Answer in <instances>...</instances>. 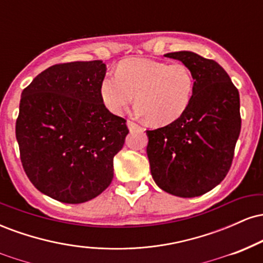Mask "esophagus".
<instances>
[{
  "instance_id": "obj_1",
  "label": "esophagus",
  "mask_w": 263,
  "mask_h": 263,
  "mask_svg": "<svg viewBox=\"0 0 263 263\" xmlns=\"http://www.w3.org/2000/svg\"><path fill=\"white\" fill-rule=\"evenodd\" d=\"M127 126H128V128H129V131H137V129H140L141 128V126L140 125H137V123L136 122H134V121H127Z\"/></svg>"
}]
</instances>
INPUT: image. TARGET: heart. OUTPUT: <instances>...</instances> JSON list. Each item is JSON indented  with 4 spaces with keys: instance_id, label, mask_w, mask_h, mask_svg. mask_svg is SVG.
Returning a JSON list of instances; mask_svg holds the SVG:
<instances>
[{
    "instance_id": "obj_1",
    "label": "heart",
    "mask_w": 263,
    "mask_h": 263,
    "mask_svg": "<svg viewBox=\"0 0 263 263\" xmlns=\"http://www.w3.org/2000/svg\"><path fill=\"white\" fill-rule=\"evenodd\" d=\"M195 80L183 63L135 58L120 63L116 75L100 83V98L110 112L121 114L135 100L137 112L157 126L170 125L183 116L192 102Z\"/></svg>"
}]
</instances>
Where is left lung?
I'll use <instances>...</instances> for the list:
<instances>
[{
  "instance_id": "obj_1",
  "label": "left lung",
  "mask_w": 263,
  "mask_h": 263,
  "mask_svg": "<svg viewBox=\"0 0 263 263\" xmlns=\"http://www.w3.org/2000/svg\"><path fill=\"white\" fill-rule=\"evenodd\" d=\"M164 57L188 66L195 86L183 116L147 131L151 174L172 195L199 197L221 183L230 170L241 131L240 95L215 60L186 50Z\"/></svg>"
}]
</instances>
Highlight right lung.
<instances>
[{"instance_id":"1","label":"right lung","mask_w":263,"mask_h":263,"mask_svg":"<svg viewBox=\"0 0 263 263\" xmlns=\"http://www.w3.org/2000/svg\"><path fill=\"white\" fill-rule=\"evenodd\" d=\"M102 60L45 69L22 91L16 138L27 177L66 204L100 195L114 178V157L128 134L126 120L100 98Z\"/></svg>"}]
</instances>
